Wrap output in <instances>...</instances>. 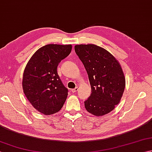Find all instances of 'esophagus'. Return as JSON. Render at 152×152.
<instances>
[{"label": "esophagus", "instance_id": "obj_1", "mask_svg": "<svg viewBox=\"0 0 152 152\" xmlns=\"http://www.w3.org/2000/svg\"><path fill=\"white\" fill-rule=\"evenodd\" d=\"M78 90V87H76V88H75L74 89H71V91H72V93H76Z\"/></svg>", "mask_w": 152, "mask_h": 152}]
</instances>
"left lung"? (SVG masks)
<instances>
[{
    "mask_svg": "<svg viewBox=\"0 0 152 152\" xmlns=\"http://www.w3.org/2000/svg\"><path fill=\"white\" fill-rule=\"evenodd\" d=\"M74 50L88 72L91 93L84 102L90 114L102 116L119 104L125 87L124 71L115 57L95 44H80Z\"/></svg>",
    "mask_w": 152,
    "mask_h": 152,
    "instance_id": "left-lung-1",
    "label": "left lung"
}]
</instances>
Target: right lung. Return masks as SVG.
<instances>
[{
	"instance_id": "obj_1",
	"label": "right lung",
	"mask_w": 152,
	"mask_h": 152,
	"mask_svg": "<svg viewBox=\"0 0 152 152\" xmlns=\"http://www.w3.org/2000/svg\"><path fill=\"white\" fill-rule=\"evenodd\" d=\"M71 50V44L46 45L33 55L25 68L24 94L32 106L44 115L58 112L66 101L68 89L61 81L57 68Z\"/></svg>"
}]
</instances>
